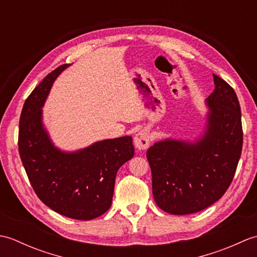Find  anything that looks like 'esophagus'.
Returning a JSON list of instances; mask_svg holds the SVG:
<instances>
[{"mask_svg": "<svg viewBox=\"0 0 257 257\" xmlns=\"http://www.w3.org/2000/svg\"><path fill=\"white\" fill-rule=\"evenodd\" d=\"M135 147L138 150H145L149 147L150 145V135L147 129L140 130V132L135 136L134 139Z\"/></svg>", "mask_w": 257, "mask_h": 257, "instance_id": "34e87169", "label": "esophagus"}]
</instances>
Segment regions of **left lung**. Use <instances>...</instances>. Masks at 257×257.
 I'll return each instance as SVG.
<instances>
[{
    "label": "left lung",
    "instance_id": "obj_1",
    "mask_svg": "<svg viewBox=\"0 0 257 257\" xmlns=\"http://www.w3.org/2000/svg\"><path fill=\"white\" fill-rule=\"evenodd\" d=\"M214 90L205 99L206 123L193 140L173 138L147 151L157 205L174 215L206 209L221 199L241 157V107L232 87L213 74Z\"/></svg>",
    "mask_w": 257,
    "mask_h": 257
}]
</instances>
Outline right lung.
I'll use <instances>...</instances> for the list:
<instances>
[{
  "instance_id": "1",
  "label": "right lung",
  "mask_w": 257,
  "mask_h": 257,
  "mask_svg": "<svg viewBox=\"0 0 257 257\" xmlns=\"http://www.w3.org/2000/svg\"><path fill=\"white\" fill-rule=\"evenodd\" d=\"M69 64L48 74L27 98L20 118L19 151L35 193L43 203L70 219L102 215L112 202L116 174L135 155L130 136L64 151L43 122V107L54 81Z\"/></svg>"
}]
</instances>
